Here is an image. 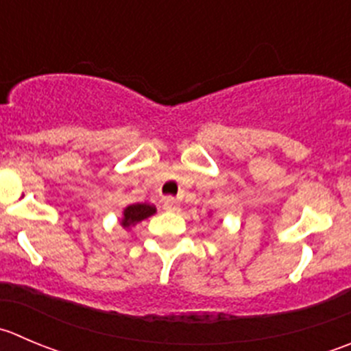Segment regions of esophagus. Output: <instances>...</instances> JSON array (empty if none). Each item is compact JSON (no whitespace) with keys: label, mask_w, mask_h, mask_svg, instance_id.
I'll return each mask as SVG.
<instances>
[{"label":"esophagus","mask_w":351,"mask_h":351,"mask_svg":"<svg viewBox=\"0 0 351 351\" xmlns=\"http://www.w3.org/2000/svg\"><path fill=\"white\" fill-rule=\"evenodd\" d=\"M162 207H165L166 210H169V213H176V210H180L178 200L173 199V197H166L165 202H162Z\"/></svg>","instance_id":"34e87169"}]
</instances>
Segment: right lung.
Wrapping results in <instances>:
<instances>
[{
	"label": "right lung",
	"instance_id": "obj_1",
	"mask_svg": "<svg viewBox=\"0 0 351 351\" xmlns=\"http://www.w3.org/2000/svg\"><path fill=\"white\" fill-rule=\"evenodd\" d=\"M156 214V207L152 204H132V206L125 207L123 209V217H121V226L130 228L135 226L141 221L147 219L149 216Z\"/></svg>",
	"mask_w": 351,
	"mask_h": 351
}]
</instances>
